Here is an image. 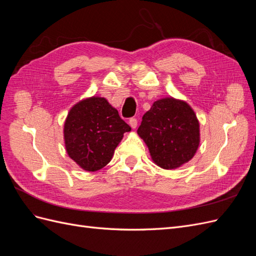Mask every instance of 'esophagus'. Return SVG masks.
<instances>
[{"label": "esophagus", "mask_w": 256, "mask_h": 256, "mask_svg": "<svg viewBox=\"0 0 256 256\" xmlns=\"http://www.w3.org/2000/svg\"><path fill=\"white\" fill-rule=\"evenodd\" d=\"M129 125H130V127L132 128V129L136 128V126H138V120H136V118H130V120H129Z\"/></svg>", "instance_id": "1"}]
</instances>
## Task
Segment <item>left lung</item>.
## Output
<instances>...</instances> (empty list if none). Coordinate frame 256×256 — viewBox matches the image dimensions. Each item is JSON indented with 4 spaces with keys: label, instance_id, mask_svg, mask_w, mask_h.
<instances>
[{
    "label": "left lung",
    "instance_id": "8db88e82",
    "mask_svg": "<svg viewBox=\"0 0 256 256\" xmlns=\"http://www.w3.org/2000/svg\"><path fill=\"white\" fill-rule=\"evenodd\" d=\"M138 134L154 164L174 170L194 157L200 141V122L187 102L168 96L154 102L143 115Z\"/></svg>",
    "mask_w": 256,
    "mask_h": 256
}]
</instances>
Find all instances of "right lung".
Returning a JSON list of instances; mask_svg holds the SVG:
<instances>
[{"instance_id":"1","label":"right lung","mask_w":256,"mask_h":256,"mask_svg":"<svg viewBox=\"0 0 256 256\" xmlns=\"http://www.w3.org/2000/svg\"><path fill=\"white\" fill-rule=\"evenodd\" d=\"M130 130L104 97L82 99L72 106L64 122L67 154L84 171L96 172L109 164Z\"/></svg>"}]
</instances>
